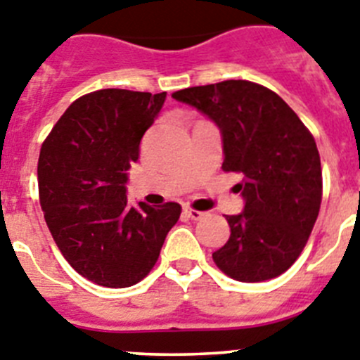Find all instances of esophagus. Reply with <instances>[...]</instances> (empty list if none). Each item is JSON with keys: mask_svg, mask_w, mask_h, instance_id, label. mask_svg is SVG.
I'll list each match as a JSON object with an SVG mask.
<instances>
[{"mask_svg": "<svg viewBox=\"0 0 360 360\" xmlns=\"http://www.w3.org/2000/svg\"><path fill=\"white\" fill-rule=\"evenodd\" d=\"M184 214H186V216L189 217V219H194V221L202 219V217L205 216V212H200V210L189 209V207H186V209H184Z\"/></svg>", "mask_w": 360, "mask_h": 360, "instance_id": "34e87169", "label": "esophagus"}]
</instances>
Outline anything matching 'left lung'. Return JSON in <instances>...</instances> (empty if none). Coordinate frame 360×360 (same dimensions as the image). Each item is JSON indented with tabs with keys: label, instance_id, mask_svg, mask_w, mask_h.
<instances>
[{
	"label": "left lung",
	"instance_id": "1",
	"mask_svg": "<svg viewBox=\"0 0 360 360\" xmlns=\"http://www.w3.org/2000/svg\"><path fill=\"white\" fill-rule=\"evenodd\" d=\"M216 123L223 171L243 174L236 191L245 209L226 216L230 237L212 253L217 268L239 282H264L288 271L307 245L321 205L316 141L276 92L226 80L173 92Z\"/></svg>",
	"mask_w": 360,
	"mask_h": 360
}]
</instances>
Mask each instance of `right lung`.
Segmentation results:
<instances>
[{
    "instance_id": "add662e5",
    "label": "right lung",
    "mask_w": 360,
    "mask_h": 360,
    "mask_svg": "<svg viewBox=\"0 0 360 360\" xmlns=\"http://www.w3.org/2000/svg\"><path fill=\"white\" fill-rule=\"evenodd\" d=\"M166 92L101 89L69 105L41 148L44 219L72 269L103 288H130L157 262L182 207L128 205V169Z\"/></svg>"
}]
</instances>
